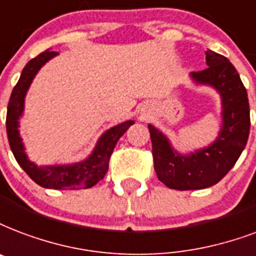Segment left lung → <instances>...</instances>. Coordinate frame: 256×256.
I'll use <instances>...</instances> for the list:
<instances>
[{"instance_id": "8db88e82", "label": "left lung", "mask_w": 256, "mask_h": 256, "mask_svg": "<svg viewBox=\"0 0 256 256\" xmlns=\"http://www.w3.org/2000/svg\"><path fill=\"white\" fill-rule=\"evenodd\" d=\"M208 67L192 72L196 84L210 86L222 98L223 124L219 136L210 146L181 154L153 124H149L154 170L161 182L177 190L204 189L218 184L231 170L250 134V104L247 91L232 63L223 54L208 50Z\"/></svg>"}]
</instances>
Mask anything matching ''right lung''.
I'll return each instance as SVG.
<instances>
[{"mask_svg":"<svg viewBox=\"0 0 256 256\" xmlns=\"http://www.w3.org/2000/svg\"><path fill=\"white\" fill-rule=\"evenodd\" d=\"M56 54L58 52L46 50L28 62L21 72V76L12 91L9 104H8V140L16 161L24 169L25 173L40 186L50 189H87L103 180L108 169V161L116 142L128 132V128L134 124V120H126L124 124H116L103 132L98 140L92 153L84 161L70 164V165H46V166H37L36 164L29 161L28 156L25 153L22 138L20 136L18 120L24 112L25 95L28 92L33 78L36 76L38 70Z\"/></svg>","mask_w":256,"mask_h":256,"instance_id":"add662e5","label":"right lung"}]
</instances>
